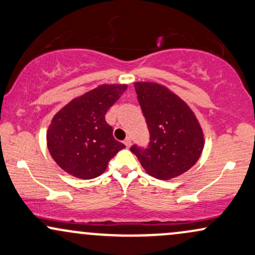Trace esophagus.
<instances>
[{
    "label": "esophagus",
    "instance_id": "esophagus-1",
    "mask_svg": "<svg viewBox=\"0 0 255 255\" xmlns=\"http://www.w3.org/2000/svg\"><path fill=\"white\" fill-rule=\"evenodd\" d=\"M124 143H125V145L127 146V147H129V146L131 145V139H130V137H127V139H126V140L124 141Z\"/></svg>",
    "mask_w": 255,
    "mask_h": 255
}]
</instances>
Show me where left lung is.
<instances>
[{"label": "left lung", "mask_w": 255, "mask_h": 255, "mask_svg": "<svg viewBox=\"0 0 255 255\" xmlns=\"http://www.w3.org/2000/svg\"><path fill=\"white\" fill-rule=\"evenodd\" d=\"M141 109L149 130L148 148L131 153L149 176L168 180L189 171L204 148V133L189 104L165 85L135 82Z\"/></svg>", "instance_id": "obj_1"}]
</instances>
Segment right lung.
I'll list each match as a JSON object with an SVG mask.
<instances>
[{"label": "right lung", "instance_id": "add662e5", "mask_svg": "<svg viewBox=\"0 0 255 255\" xmlns=\"http://www.w3.org/2000/svg\"><path fill=\"white\" fill-rule=\"evenodd\" d=\"M126 89L127 84H101L73 98L52 118L46 142L61 170L79 179H93L125 148L114 139L104 115Z\"/></svg>", "mask_w": 255, "mask_h": 255}]
</instances>
